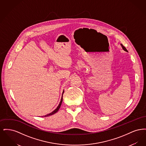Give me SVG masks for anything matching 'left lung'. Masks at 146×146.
Returning a JSON list of instances; mask_svg holds the SVG:
<instances>
[{
    "label": "left lung",
    "mask_w": 146,
    "mask_h": 146,
    "mask_svg": "<svg viewBox=\"0 0 146 146\" xmlns=\"http://www.w3.org/2000/svg\"><path fill=\"white\" fill-rule=\"evenodd\" d=\"M120 45H121V47H122V48H123V50H124V51H125L127 52V50H126V49L125 48V47H124V46L123 45V44H121Z\"/></svg>",
    "instance_id": "left-lung-1"
}]
</instances>
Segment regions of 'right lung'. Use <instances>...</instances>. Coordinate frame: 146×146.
<instances>
[{
	"label": "right lung",
	"mask_w": 146,
	"mask_h": 146,
	"mask_svg": "<svg viewBox=\"0 0 146 146\" xmlns=\"http://www.w3.org/2000/svg\"><path fill=\"white\" fill-rule=\"evenodd\" d=\"M63 93H64V90L62 92V97H61V101H60V104H58V106L57 107V108H56L55 110L54 111H52L51 113H49V114H48L47 115H44V117H48V116H50V115H52V114H54L55 113H56V112H57L59 110V109H60V107H61V105L62 104V102L63 101Z\"/></svg>",
	"instance_id": "add662e5"
}]
</instances>
